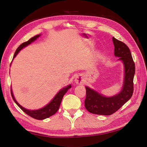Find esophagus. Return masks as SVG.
Masks as SVG:
<instances>
[{"mask_svg":"<svg viewBox=\"0 0 147 147\" xmlns=\"http://www.w3.org/2000/svg\"><path fill=\"white\" fill-rule=\"evenodd\" d=\"M74 82L76 83V84H78V85H83L84 83V80L82 76L78 75L75 78Z\"/></svg>","mask_w":147,"mask_h":147,"instance_id":"esophagus-1","label":"esophagus"}]
</instances>
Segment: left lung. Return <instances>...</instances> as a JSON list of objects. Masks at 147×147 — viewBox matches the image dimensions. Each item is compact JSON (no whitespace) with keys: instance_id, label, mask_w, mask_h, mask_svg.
Segmentation results:
<instances>
[{"instance_id":"8db88e82","label":"left lung","mask_w":147,"mask_h":147,"mask_svg":"<svg viewBox=\"0 0 147 147\" xmlns=\"http://www.w3.org/2000/svg\"><path fill=\"white\" fill-rule=\"evenodd\" d=\"M114 45V55L119 57L124 66V78L121 91L112 96H107L96 90L85 86L86 96L85 106L90 113L109 115L114 114L129 100L133 93V78L135 73L130 50L125 43L112 37Z\"/></svg>"}]
</instances>
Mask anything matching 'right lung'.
I'll use <instances>...</instances> for the list:
<instances>
[{"mask_svg": "<svg viewBox=\"0 0 147 147\" xmlns=\"http://www.w3.org/2000/svg\"><path fill=\"white\" fill-rule=\"evenodd\" d=\"M40 35H41V34L33 36L32 38H30L28 41L24 42L23 43H22L21 45H20V47H19L15 52L13 59L16 57V56L18 55V53L20 52L22 49H24V47H27L28 45H30L31 43H33V42H35L37 38H39V36H40ZM13 59H12V60H13ZM71 88V85L70 84V85H68L67 86H65V87H64V88H61L58 92L57 94L55 95L54 97L51 100V101L50 102L49 104L45 105L44 107L38 109H36V110H29V109H27L26 108L23 107V106L19 104L14 97L13 92H12V88L11 90V95L13 100L22 111L34 119H38V120H43V119H47L52 116V115L55 114L56 112H57V111L59 109V107H60L62 98H63L64 95L65 94V93L68 91V90L70 89Z\"/></svg>", "mask_w": 147, "mask_h": 147, "instance_id": "obj_1", "label": "right lung"}]
</instances>
